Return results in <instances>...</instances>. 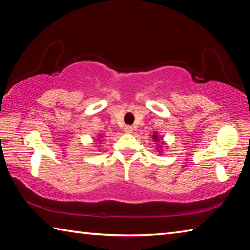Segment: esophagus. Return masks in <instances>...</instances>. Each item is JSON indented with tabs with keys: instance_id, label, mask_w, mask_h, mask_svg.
Wrapping results in <instances>:
<instances>
[{
	"instance_id": "esophagus-1",
	"label": "esophagus",
	"mask_w": 250,
	"mask_h": 250,
	"mask_svg": "<svg viewBox=\"0 0 250 250\" xmlns=\"http://www.w3.org/2000/svg\"><path fill=\"white\" fill-rule=\"evenodd\" d=\"M125 132L126 133H132L133 132V128L131 125H125Z\"/></svg>"
}]
</instances>
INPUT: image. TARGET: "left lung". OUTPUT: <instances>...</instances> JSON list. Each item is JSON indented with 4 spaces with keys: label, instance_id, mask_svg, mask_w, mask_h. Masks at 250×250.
I'll return each instance as SVG.
<instances>
[{
    "label": "left lung",
    "instance_id": "1",
    "mask_svg": "<svg viewBox=\"0 0 250 250\" xmlns=\"http://www.w3.org/2000/svg\"><path fill=\"white\" fill-rule=\"evenodd\" d=\"M152 139H153V141H155V142H159V141H161L160 140V137H159V134L156 133V132H154V134L152 135ZM162 143H164V142H161V145H158V147H159V152L161 153V152H162Z\"/></svg>",
    "mask_w": 250,
    "mask_h": 250
}]
</instances>
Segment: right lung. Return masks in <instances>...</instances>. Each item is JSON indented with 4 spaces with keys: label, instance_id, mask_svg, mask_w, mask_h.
<instances>
[{
    "label": "right lung",
    "instance_id": "add662e5",
    "mask_svg": "<svg viewBox=\"0 0 250 250\" xmlns=\"http://www.w3.org/2000/svg\"><path fill=\"white\" fill-rule=\"evenodd\" d=\"M98 141H100V139H98Z\"/></svg>",
    "mask_w": 250,
    "mask_h": 250
}]
</instances>
